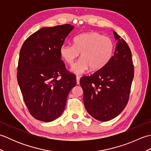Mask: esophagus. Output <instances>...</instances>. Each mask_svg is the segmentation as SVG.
I'll list each match as a JSON object with an SVG mask.
<instances>
[{
    "label": "esophagus",
    "mask_w": 151,
    "mask_h": 151,
    "mask_svg": "<svg viewBox=\"0 0 151 151\" xmlns=\"http://www.w3.org/2000/svg\"><path fill=\"white\" fill-rule=\"evenodd\" d=\"M76 84H80V77L79 76H76Z\"/></svg>",
    "instance_id": "1"
}]
</instances>
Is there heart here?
<instances>
[{"instance_id":"heart-1","label":"heart","mask_w":151,"mask_h":151,"mask_svg":"<svg viewBox=\"0 0 151 151\" xmlns=\"http://www.w3.org/2000/svg\"><path fill=\"white\" fill-rule=\"evenodd\" d=\"M73 43V45H63L60 49V54L64 62L72 65L81 53V59L71 69L76 74L84 73L89 68L92 71L100 70L113 56L114 41L97 32L80 34L74 38Z\"/></svg>"}]
</instances>
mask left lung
Masks as SVG:
<instances>
[{
  "label": "left lung",
  "mask_w": 151,
  "mask_h": 151,
  "mask_svg": "<svg viewBox=\"0 0 151 151\" xmlns=\"http://www.w3.org/2000/svg\"><path fill=\"white\" fill-rule=\"evenodd\" d=\"M114 34L117 43L110 62L100 70L82 76L80 81L86 110L101 121L115 118L126 107L134 75L129 46L114 31Z\"/></svg>",
  "instance_id": "8db88e82"
}]
</instances>
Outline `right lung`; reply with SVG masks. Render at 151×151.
<instances>
[{"label":"right lung","mask_w":151,"mask_h":151,"mask_svg":"<svg viewBox=\"0 0 151 151\" xmlns=\"http://www.w3.org/2000/svg\"><path fill=\"white\" fill-rule=\"evenodd\" d=\"M74 28L69 24L42 28L21 47L17 82L28 111L37 120L50 122L60 116L69 91L76 84V76L67 71L60 54Z\"/></svg>","instance_id":"obj_1"}]
</instances>
